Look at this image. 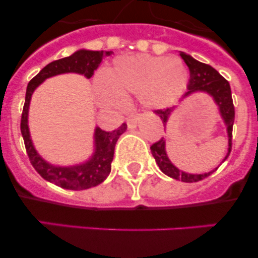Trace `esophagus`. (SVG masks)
Listing matches in <instances>:
<instances>
[{
	"instance_id": "1",
	"label": "esophagus",
	"mask_w": 258,
	"mask_h": 258,
	"mask_svg": "<svg viewBox=\"0 0 258 258\" xmlns=\"http://www.w3.org/2000/svg\"><path fill=\"white\" fill-rule=\"evenodd\" d=\"M137 119H139V117L135 114V116H130L126 118V122H127V126H128V128H135V127L137 126Z\"/></svg>"
}]
</instances>
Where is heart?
Masks as SVG:
<instances>
[{"mask_svg": "<svg viewBox=\"0 0 258 258\" xmlns=\"http://www.w3.org/2000/svg\"><path fill=\"white\" fill-rule=\"evenodd\" d=\"M187 82L188 72L178 58L136 54L117 58L106 77L96 79V90L106 105H119L132 93L146 107L160 110L183 95Z\"/></svg>", "mask_w": 258, "mask_h": 258, "instance_id": "b5f03b06", "label": "heart"}]
</instances>
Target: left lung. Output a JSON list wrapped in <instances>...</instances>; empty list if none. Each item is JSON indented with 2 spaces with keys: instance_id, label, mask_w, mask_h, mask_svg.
<instances>
[{
  "instance_id": "obj_1",
  "label": "left lung",
  "mask_w": 258,
  "mask_h": 258,
  "mask_svg": "<svg viewBox=\"0 0 258 258\" xmlns=\"http://www.w3.org/2000/svg\"><path fill=\"white\" fill-rule=\"evenodd\" d=\"M179 56L182 57V59L188 66L189 70V83L188 87H187L188 91L184 93L183 98L189 96L191 93L197 92V91H202V92H206L210 96H212L213 101L218 106V110H220L221 117H222L223 122H225L228 136V152L226 157L223 158V161H226L228 155H230L231 148H232V127L233 122H235V107H233L230 83H228L227 80L223 79L213 67H211L210 64L202 63V62L197 61V59H195L189 54H186L184 52H181ZM172 111L173 108H165V110H156L155 112L161 117L163 126H166L168 117L172 113ZM151 152H152V156L155 157L156 163L158 165L160 170L165 175L178 179V181L181 179L182 182H188V183L199 182L201 179L206 178L207 176H210L211 173H213L218 168L217 167L216 170H212L211 172L201 173V175H192V173H186L183 171L178 170L171 162L167 153H166V140L163 137L151 146Z\"/></svg>"
}]
</instances>
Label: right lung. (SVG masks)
<instances>
[{
	"mask_svg": "<svg viewBox=\"0 0 258 258\" xmlns=\"http://www.w3.org/2000/svg\"><path fill=\"white\" fill-rule=\"evenodd\" d=\"M111 53L112 51L80 49L71 56L56 59V61L48 63L28 82L22 117H21V134H22L23 141H25L26 151H27L31 165L40 173L41 177L51 183L62 187V188L81 191V189H87L97 186L101 182L105 181L111 172L114 146H116L119 136L126 131L127 124L122 123L118 128L111 132H106L100 127H96L95 152L91 156L90 160L86 161L85 163L70 166V167L54 166L46 162L33 147L30 130H28V108H30L31 97L38 85H41L46 79L56 76V75L74 72V74L83 75L86 79H91L95 70H97V67L100 66L102 58L111 56Z\"/></svg>",
	"mask_w": 258,
	"mask_h": 258,
	"instance_id": "right-lung-1",
	"label": "right lung"
}]
</instances>
